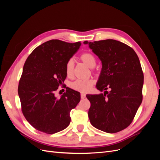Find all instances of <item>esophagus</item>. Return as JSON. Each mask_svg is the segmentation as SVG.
<instances>
[{
	"label": "esophagus",
	"instance_id": "34e87169",
	"mask_svg": "<svg viewBox=\"0 0 160 160\" xmlns=\"http://www.w3.org/2000/svg\"><path fill=\"white\" fill-rule=\"evenodd\" d=\"M85 97H86V95L85 93H81V99H85Z\"/></svg>",
	"mask_w": 160,
	"mask_h": 160
}]
</instances>
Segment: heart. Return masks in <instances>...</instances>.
<instances>
[{"label": "heart", "mask_w": 160, "mask_h": 160, "mask_svg": "<svg viewBox=\"0 0 160 160\" xmlns=\"http://www.w3.org/2000/svg\"><path fill=\"white\" fill-rule=\"evenodd\" d=\"M80 60L85 63L87 66H88L90 68H93L96 65L97 59L95 56L90 52H85L80 55ZM74 71V62L73 60L70 59L67 61L65 64V72L67 77H71L73 75ZM94 84V81L93 79H86V80H81L77 79L72 82L70 84L71 88L76 91L81 92H88L89 91L92 86Z\"/></svg>", "instance_id": "1"}]
</instances>
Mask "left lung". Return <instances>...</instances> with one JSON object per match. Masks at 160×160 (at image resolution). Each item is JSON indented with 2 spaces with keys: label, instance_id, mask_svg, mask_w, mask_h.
<instances>
[{
  "label": "left lung",
  "instance_id": "obj_1",
  "mask_svg": "<svg viewBox=\"0 0 160 160\" xmlns=\"http://www.w3.org/2000/svg\"><path fill=\"white\" fill-rule=\"evenodd\" d=\"M83 42L88 43L102 62L96 87L105 91L104 94L86 95L91 103L90 122L103 132H119L132 123L143 99V72L138 56L132 47L118 41Z\"/></svg>",
  "mask_w": 160,
  "mask_h": 160
}]
</instances>
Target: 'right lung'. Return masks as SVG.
Returning a JSON list of instances; mask_svg holds the SVG:
<instances>
[{
	"instance_id": "obj_1",
	"label": "right lung",
	"mask_w": 160,
	"mask_h": 160,
	"mask_svg": "<svg viewBox=\"0 0 160 160\" xmlns=\"http://www.w3.org/2000/svg\"><path fill=\"white\" fill-rule=\"evenodd\" d=\"M81 45L52 39L37 47L27 57L18 93L23 115L37 130L53 134L69 125L70 111L80 101V93L66 88L57 98L55 92L64 85L66 62Z\"/></svg>"
}]
</instances>
